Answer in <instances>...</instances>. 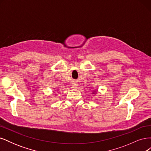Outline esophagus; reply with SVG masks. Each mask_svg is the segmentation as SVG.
I'll use <instances>...</instances> for the list:
<instances>
[{
	"label": "esophagus",
	"instance_id": "34e87169",
	"mask_svg": "<svg viewBox=\"0 0 151 151\" xmlns=\"http://www.w3.org/2000/svg\"><path fill=\"white\" fill-rule=\"evenodd\" d=\"M77 86H78V84H76V83H72V87L73 88H74V89H77Z\"/></svg>",
	"mask_w": 151,
	"mask_h": 151
}]
</instances>
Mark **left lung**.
Returning <instances> with one entry per match:
<instances>
[{"label":"left lung","mask_w":151,"mask_h":151,"mask_svg":"<svg viewBox=\"0 0 151 151\" xmlns=\"http://www.w3.org/2000/svg\"><path fill=\"white\" fill-rule=\"evenodd\" d=\"M96 93H97V90H93L92 93H93V94H96Z\"/></svg>","instance_id":"obj_1"}]
</instances>
